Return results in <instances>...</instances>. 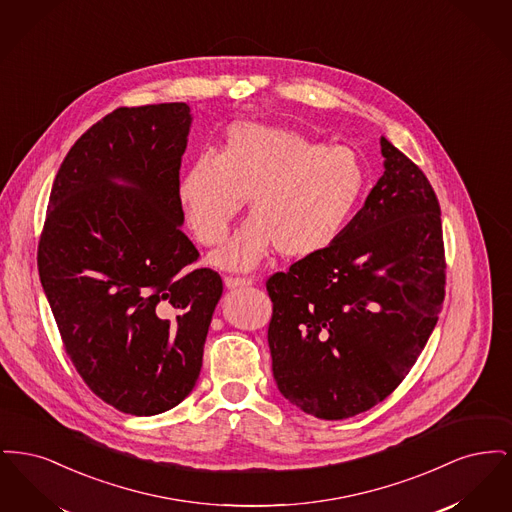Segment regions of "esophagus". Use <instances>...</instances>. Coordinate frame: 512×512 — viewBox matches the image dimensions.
<instances>
[{"instance_id": "34e87169", "label": "esophagus", "mask_w": 512, "mask_h": 512, "mask_svg": "<svg viewBox=\"0 0 512 512\" xmlns=\"http://www.w3.org/2000/svg\"><path fill=\"white\" fill-rule=\"evenodd\" d=\"M249 284H251L249 278H240V276H226V278H224V286H226L228 290L244 288V286H249Z\"/></svg>"}]
</instances>
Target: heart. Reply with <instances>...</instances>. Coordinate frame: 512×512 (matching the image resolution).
<instances>
[{
  "label": "heart",
  "instance_id": "b5f03b06",
  "mask_svg": "<svg viewBox=\"0 0 512 512\" xmlns=\"http://www.w3.org/2000/svg\"><path fill=\"white\" fill-rule=\"evenodd\" d=\"M361 157L343 146L253 122L228 128L219 153L203 151L178 184L197 242L217 245L247 197L251 217L213 255L222 268L257 267L272 247L309 257L338 240L365 194Z\"/></svg>",
  "mask_w": 512,
  "mask_h": 512
}]
</instances>
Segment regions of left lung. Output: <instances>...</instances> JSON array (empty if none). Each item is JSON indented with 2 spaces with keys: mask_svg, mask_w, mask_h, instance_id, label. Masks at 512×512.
Here are the masks:
<instances>
[{
  "mask_svg": "<svg viewBox=\"0 0 512 512\" xmlns=\"http://www.w3.org/2000/svg\"><path fill=\"white\" fill-rule=\"evenodd\" d=\"M380 146L386 171L338 240L267 280L278 390L324 420L365 413L403 382L445 297L436 192L384 136Z\"/></svg>",
  "mask_w": 512,
  "mask_h": 512,
  "instance_id": "obj_1",
  "label": "left lung"
}]
</instances>
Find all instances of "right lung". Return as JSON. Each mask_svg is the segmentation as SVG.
<instances>
[{"instance_id": "1", "label": "right lung", "mask_w": 512, "mask_h": 512, "mask_svg": "<svg viewBox=\"0 0 512 512\" xmlns=\"http://www.w3.org/2000/svg\"><path fill=\"white\" fill-rule=\"evenodd\" d=\"M190 122L186 103L115 109L74 142L49 194L40 282L76 372L121 413H165L194 390L222 295L180 228Z\"/></svg>"}]
</instances>
